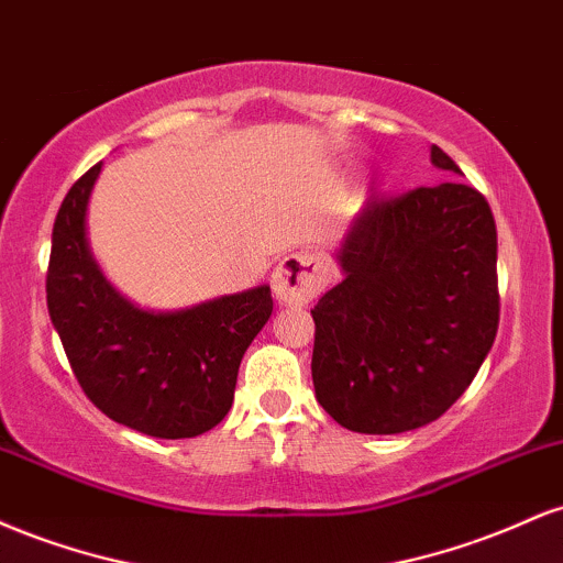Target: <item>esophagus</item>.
Wrapping results in <instances>:
<instances>
[{"label": "esophagus", "mask_w": 563, "mask_h": 563, "mask_svg": "<svg viewBox=\"0 0 563 563\" xmlns=\"http://www.w3.org/2000/svg\"><path fill=\"white\" fill-rule=\"evenodd\" d=\"M328 264L314 251H299L277 264L273 273L275 296L286 303H309L325 288Z\"/></svg>", "instance_id": "obj_1"}]
</instances>
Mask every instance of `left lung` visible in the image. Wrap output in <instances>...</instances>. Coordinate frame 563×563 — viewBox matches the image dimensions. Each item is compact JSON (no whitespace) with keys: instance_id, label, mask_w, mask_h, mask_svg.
<instances>
[{"instance_id":"8db88e82","label":"left lung","mask_w":563,"mask_h":563,"mask_svg":"<svg viewBox=\"0 0 563 563\" xmlns=\"http://www.w3.org/2000/svg\"><path fill=\"white\" fill-rule=\"evenodd\" d=\"M431 161L461 174L442 147ZM344 280L312 309V380L328 416L360 434L437 421L493 349L497 230L461 179L371 196L339 251Z\"/></svg>"}]
</instances>
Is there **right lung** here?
<instances>
[{
  "label": "right lung",
  "instance_id": "obj_1",
  "mask_svg": "<svg viewBox=\"0 0 563 563\" xmlns=\"http://www.w3.org/2000/svg\"><path fill=\"white\" fill-rule=\"evenodd\" d=\"M97 174L100 164L76 179L55 217L49 320L97 410L147 437H198L230 412L245 349L273 314L269 286L183 312H142L89 254L84 219Z\"/></svg>",
  "mask_w": 563,
  "mask_h": 563
}]
</instances>
